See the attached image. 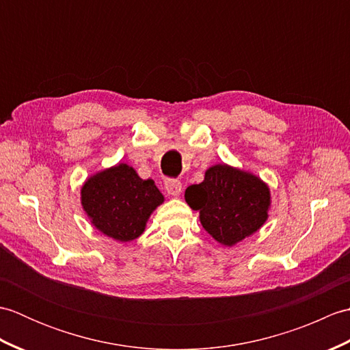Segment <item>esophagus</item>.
Listing matches in <instances>:
<instances>
[{"mask_svg":"<svg viewBox=\"0 0 350 350\" xmlns=\"http://www.w3.org/2000/svg\"><path fill=\"white\" fill-rule=\"evenodd\" d=\"M163 187H165V191L168 192L170 196H173V197L180 196L182 182L179 179H167L165 183H163Z\"/></svg>","mask_w":350,"mask_h":350,"instance_id":"1","label":"esophagus"}]
</instances>
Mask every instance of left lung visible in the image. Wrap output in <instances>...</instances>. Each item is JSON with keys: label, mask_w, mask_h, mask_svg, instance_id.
<instances>
[{"label": "left lung", "mask_w": 350, "mask_h": 350, "mask_svg": "<svg viewBox=\"0 0 350 350\" xmlns=\"http://www.w3.org/2000/svg\"><path fill=\"white\" fill-rule=\"evenodd\" d=\"M185 200L200 212V222L215 241L233 247L265 224L271 191L260 177L217 163L202 183L187 188Z\"/></svg>", "instance_id": "8db88e82"}]
</instances>
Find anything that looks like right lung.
<instances>
[{
    "label": "right lung",
    "mask_w": 350,
    "mask_h": 350,
    "mask_svg": "<svg viewBox=\"0 0 350 350\" xmlns=\"http://www.w3.org/2000/svg\"><path fill=\"white\" fill-rule=\"evenodd\" d=\"M163 196L152 179L143 180L128 163L99 171L81 188V204L100 233L118 242L143 234Z\"/></svg>",
    "instance_id": "1"
}]
</instances>
